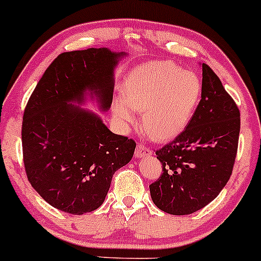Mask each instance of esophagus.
I'll return each instance as SVG.
<instances>
[{
    "label": "esophagus",
    "mask_w": 261,
    "mask_h": 261,
    "mask_svg": "<svg viewBox=\"0 0 261 261\" xmlns=\"http://www.w3.org/2000/svg\"><path fill=\"white\" fill-rule=\"evenodd\" d=\"M136 156L137 158H144L146 155H150L151 154V150L148 148V146H145L144 144H138L137 145V149H136Z\"/></svg>",
    "instance_id": "34e87169"
}]
</instances>
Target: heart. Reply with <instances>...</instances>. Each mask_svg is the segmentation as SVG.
Instances as JSON below:
<instances>
[{"mask_svg":"<svg viewBox=\"0 0 261 261\" xmlns=\"http://www.w3.org/2000/svg\"><path fill=\"white\" fill-rule=\"evenodd\" d=\"M202 83L169 60H154L133 67L124 81L123 98L112 102L113 117L122 124L136 121L142 111V127L154 139L168 140L181 133L198 106Z\"/></svg>","mask_w":261,"mask_h":261,"instance_id":"obj_1","label":"heart"}]
</instances>
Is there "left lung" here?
I'll use <instances>...</instances> for the list:
<instances>
[{
	"label": "left lung",
	"instance_id": "1",
	"mask_svg": "<svg viewBox=\"0 0 261 261\" xmlns=\"http://www.w3.org/2000/svg\"><path fill=\"white\" fill-rule=\"evenodd\" d=\"M241 112L213 70L202 64L201 101L189 124L155 151L163 174L149 186L158 208L175 216L212 202L229 180L238 150Z\"/></svg>",
	"mask_w": 261,
	"mask_h": 261
}]
</instances>
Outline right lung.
Here are the masks:
<instances>
[{
  "label": "right lung",
  "instance_id": "1",
  "mask_svg": "<svg viewBox=\"0 0 261 261\" xmlns=\"http://www.w3.org/2000/svg\"><path fill=\"white\" fill-rule=\"evenodd\" d=\"M124 55L107 48L63 53L28 99L22 123L25 174L54 208L71 215L97 210L113 174L133 158V139L112 133L97 115L71 105L83 103L90 90L107 111L113 70Z\"/></svg>",
  "mask_w": 261,
  "mask_h": 261
}]
</instances>
